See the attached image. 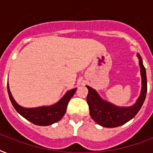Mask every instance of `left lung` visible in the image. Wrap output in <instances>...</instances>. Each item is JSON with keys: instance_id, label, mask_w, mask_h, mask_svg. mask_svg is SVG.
Returning a JSON list of instances; mask_svg holds the SVG:
<instances>
[{"instance_id": "left-lung-1", "label": "left lung", "mask_w": 153, "mask_h": 153, "mask_svg": "<svg viewBox=\"0 0 153 153\" xmlns=\"http://www.w3.org/2000/svg\"><path fill=\"white\" fill-rule=\"evenodd\" d=\"M141 74V91L136 103L129 107H120L103 100L98 92L86 86L88 94L86 101L88 103L90 114L96 123L106 128H114L122 126L133 118L140 110L145 102L147 94V77L146 71L143 65L142 59L137 54Z\"/></svg>"}]
</instances>
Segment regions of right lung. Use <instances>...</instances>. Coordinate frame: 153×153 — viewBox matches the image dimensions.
Listing matches in <instances>:
<instances>
[{
	"label": "right lung",
	"instance_id": "1",
	"mask_svg": "<svg viewBox=\"0 0 153 153\" xmlns=\"http://www.w3.org/2000/svg\"><path fill=\"white\" fill-rule=\"evenodd\" d=\"M7 86L11 102L18 114H20L21 116L34 125L40 126H50L61 120L66 113L70 99L73 97L77 90V88H74L67 91L59 102L51 105L39 106L36 108H25L16 103L11 94L8 84Z\"/></svg>",
	"mask_w": 153,
	"mask_h": 153
}]
</instances>
